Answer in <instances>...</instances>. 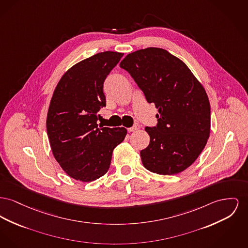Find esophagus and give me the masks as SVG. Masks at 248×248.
Listing matches in <instances>:
<instances>
[{"mask_svg":"<svg viewBox=\"0 0 248 248\" xmlns=\"http://www.w3.org/2000/svg\"><path fill=\"white\" fill-rule=\"evenodd\" d=\"M140 128V125H139V124H135L132 127H129L127 130L128 132H134L136 131V130H138Z\"/></svg>","mask_w":248,"mask_h":248,"instance_id":"1","label":"esophagus"}]
</instances>
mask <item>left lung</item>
<instances>
[{"label": "left lung", "instance_id": "left-lung-1", "mask_svg": "<svg viewBox=\"0 0 248 248\" xmlns=\"http://www.w3.org/2000/svg\"><path fill=\"white\" fill-rule=\"evenodd\" d=\"M120 67L158 108L156 126L145 127L150 143L140 151L143 166L157 174L184 171L210 136L211 108L203 86L183 61L159 47L132 52Z\"/></svg>", "mask_w": 248, "mask_h": 248}]
</instances>
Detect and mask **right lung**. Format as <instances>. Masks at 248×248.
I'll return each instance as SVG.
<instances>
[{
    "label": "right lung",
    "mask_w": 248,
    "mask_h": 248,
    "mask_svg": "<svg viewBox=\"0 0 248 248\" xmlns=\"http://www.w3.org/2000/svg\"><path fill=\"white\" fill-rule=\"evenodd\" d=\"M123 55L104 51L76 63L54 90L46 133L55 159L75 180L92 182L106 174L114 148L126 136L124 127L97 124V113L106 107L104 81Z\"/></svg>",
    "instance_id": "obj_1"
}]
</instances>
